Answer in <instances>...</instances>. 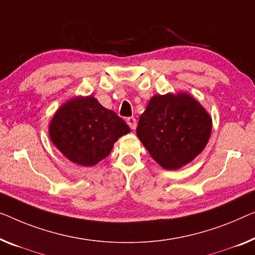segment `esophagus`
I'll list each match as a JSON object with an SVG mask.
<instances>
[{
	"label": "esophagus",
	"instance_id": "obj_1",
	"mask_svg": "<svg viewBox=\"0 0 255 255\" xmlns=\"http://www.w3.org/2000/svg\"><path fill=\"white\" fill-rule=\"evenodd\" d=\"M127 124H128V126L130 127L131 129H135L136 126H137V123H136V119H135L134 117L128 118V119H127Z\"/></svg>",
	"mask_w": 255,
	"mask_h": 255
}]
</instances>
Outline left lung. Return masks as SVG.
I'll return each mask as SVG.
<instances>
[{"instance_id": "8db88e82", "label": "left lung", "mask_w": 255, "mask_h": 255, "mask_svg": "<svg viewBox=\"0 0 255 255\" xmlns=\"http://www.w3.org/2000/svg\"><path fill=\"white\" fill-rule=\"evenodd\" d=\"M211 131L210 113L185 91L152 96L136 129L151 157L170 170L181 168L200 154Z\"/></svg>"}]
</instances>
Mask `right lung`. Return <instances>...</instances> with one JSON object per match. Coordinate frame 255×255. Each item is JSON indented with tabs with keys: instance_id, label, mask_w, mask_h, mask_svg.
<instances>
[{
	"instance_id": "1",
	"label": "right lung",
	"mask_w": 255,
	"mask_h": 255,
	"mask_svg": "<svg viewBox=\"0 0 255 255\" xmlns=\"http://www.w3.org/2000/svg\"><path fill=\"white\" fill-rule=\"evenodd\" d=\"M130 128L94 96H75L57 110L49 124L52 144L74 164L90 167L111 153Z\"/></svg>"
}]
</instances>
